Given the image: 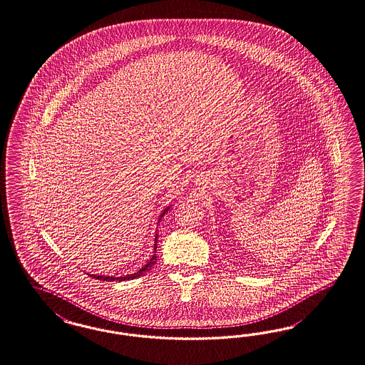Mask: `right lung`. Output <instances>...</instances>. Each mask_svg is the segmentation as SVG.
<instances>
[{
  "instance_id": "1",
  "label": "right lung",
  "mask_w": 365,
  "mask_h": 365,
  "mask_svg": "<svg viewBox=\"0 0 365 365\" xmlns=\"http://www.w3.org/2000/svg\"><path fill=\"white\" fill-rule=\"evenodd\" d=\"M168 210V207L164 210L163 213L160 214V220H162V217H164V214L165 212ZM156 242H158V235H156V237H155V250H153V255H152L151 260L147 263V264L144 265L138 272L136 274H130V275H125V277H97V275H90L91 277H94V279H100V280H110V282H113V280H118V282H123V280H129V279H135V277H141L143 274H145L147 271H150L151 269L152 265L156 263Z\"/></svg>"
}]
</instances>
